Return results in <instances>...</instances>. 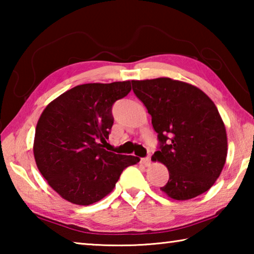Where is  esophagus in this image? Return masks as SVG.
<instances>
[{
  "label": "esophagus",
  "mask_w": 254,
  "mask_h": 254,
  "mask_svg": "<svg viewBox=\"0 0 254 254\" xmlns=\"http://www.w3.org/2000/svg\"><path fill=\"white\" fill-rule=\"evenodd\" d=\"M141 162H142L144 166H150V162H151V159H150V157H145V158L141 159Z\"/></svg>",
  "instance_id": "obj_1"
}]
</instances>
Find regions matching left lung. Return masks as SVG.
<instances>
[{"label":"left lung","mask_w":254,"mask_h":254,"mask_svg":"<svg viewBox=\"0 0 254 254\" xmlns=\"http://www.w3.org/2000/svg\"><path fill=\"white\" fill-rule=\"evenodd\" d=\"M132 89L158 133L159 149L151 160L169 171L161 190L176 200L207 191L227 156L225 126L214 102L196 86L167 77L132 80Z\"/></svg>","instance_id":"1"}]
</instances>
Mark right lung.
I'll list each match as a JSON object with an SVG mask.
<instances>
[{"instance_id": "obj_1", "label": "right lung", "mask_w": 254, "mask_h": 254, "mask_svg": "<svg viewBox=\"0 0 254 254\" xmlns=\"http://www.w3.org/2000/svg\"><path fill=\"white\" fill-rule=\"evenodd\" d=\"M130 91V80L78 85L42 112L34 134V159L64 199L84 206L96 203L113 190L127 167L140 161L104 149L114 122L112 106Z\"/></svg>"}]
</instances>
